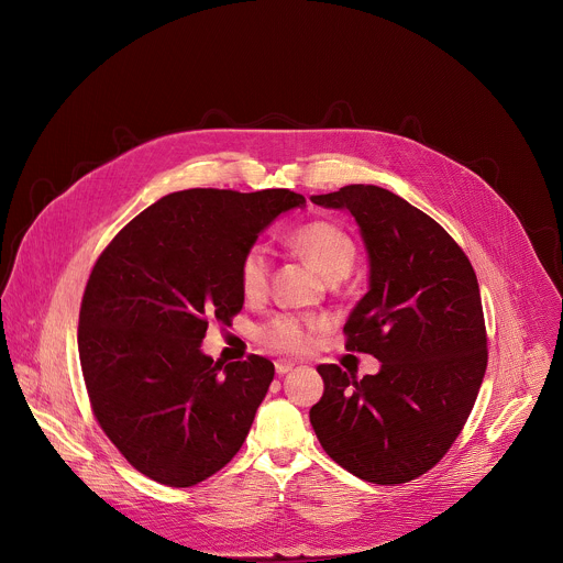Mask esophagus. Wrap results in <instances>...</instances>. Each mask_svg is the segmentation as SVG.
<instances>
[{
	"instance_id": "esophagus-1",
	"label": "esophagus",
	"mask_w": 563,
	"mask_h": 563,
	"mask_svg": "<svg viewBox=\"0 0 563 563\" xmlns=\"http://www.w3.org/2000/svg\"><path fill=\"white\" fill-rule=\"evenodd\" d=\"M294 369V363L291 361H278L276 363V374L278 376H283V374H287V372H291Z\"/></svg>"
}]
</instances>
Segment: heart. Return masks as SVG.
I'll use <instances>...</instances> for the list:
<instances>
[{
	"label": "heart",
	"mask_w": 563,
	"mask_h": 563,
	"mask_svg": "<svg viewBox=\"0 0 563 563\" xmlns=\"http://www.w3.org/2000/svg\"><path fill=\"white\" fill-rule=\"evenodd\" d=\"M289 245L298 250L328 280H341L350 274L356 258L352 235L332 220H311L289 233ZM272 272V250L254 243L245 250L238 265L240 289L247 298H261L267 291ZM325 330V323L311 316H274L258 330L265 347L283 354H302L311 347L313 336Z\"/></svg>",
	"instance_id": "obj_1"
}]
</instances>
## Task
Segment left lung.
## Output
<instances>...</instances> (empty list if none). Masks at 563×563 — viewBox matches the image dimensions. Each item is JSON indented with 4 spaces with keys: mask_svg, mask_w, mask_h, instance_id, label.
I'll return each mask as SVG.
<instances>
[{
    "mask_svg": "<svg viewBox=\"0 0 563 563\" xmlns=\"http://www.w3.org/2000/svg\"><path fill=\"white\" fill-rule=\"evenodd\" d=\"M347 209L369 256V289L343 328L350 352L380 361L356 378L318 365L325 389L309 410L323 450L369 484L394 486L434 467L463 430L488 365L476 274L452 235L374 185L311 196Z\"/></svg>",
    "mask_w": 563,
    "mask_h": 563,
    "instance_id": "obj_1",
    "label": "left lung"
}]
</instances>
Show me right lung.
I'll return each instance as SVG.
<instances>
[{
  "instance_id": "right-lung-1",
  "label": "right lung",
  "mask_w": 563,
  "mask_h": 563,
  "mask_svg": "<svg viewBox=\"0 0 563 563\" xmlns=\"http://www.w3.org/2000/svg\"><path fill=\"white\" fill-rule=\"evenodd\" d=\"M289 189H187L135 216L100 254L79 307L77 350L93 415L144 476L189 488L243 448L274 363L202 354L209 320L243 309L238 265Z\"/></svg>"
}]
</instances>
